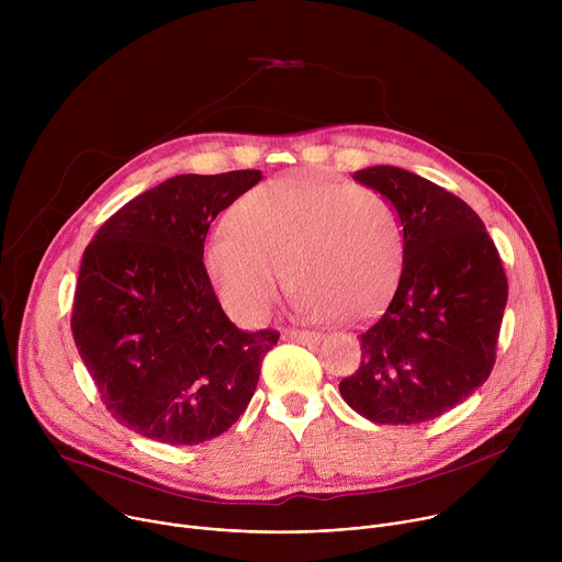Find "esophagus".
Returning a JSON list of instances; mask_svg holds the SVG:
<instances>
[{"mask_svg":"<svg viewBox=\"0 0 562 562\" xmlns=\"http://www.w3.org/2000/svg\"><path fill=\"white\" fill-rule=\"evenodd\" d=\"M284 340H293V342H311V340H317L319 334L315 331H308V329H286L282 334Z\"/></svg>","mask_w":562,"mask_h":562,"instance_id":"obj_1","label":"esophagus"}]
</instances>
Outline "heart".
I'll return each instance as SVG.
<instances>
[{
  "mask_svg": "<svg viewBox=\"0 0 562 562\" xmlns=\"http://www.w3.org/2000/svg\"><path fill=\"white\" fill-rule=\"evenodd\" d=\"M403 226L375 189L293 173L251 191L204 249L222 302L256 323L286 282L311 315L358 319L393 291L403 269Z\"/></svg>",
  "mask_w": 562,
  "mask_h": 562,
  "instance_id": "obj_1",
  "label": "heart"
}]
</instances>
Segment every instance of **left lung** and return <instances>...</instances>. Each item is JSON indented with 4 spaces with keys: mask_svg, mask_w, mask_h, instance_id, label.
<instances>
[{
    "mask_svg": "<svg viewBox=\"0 0 562 562\" xmlns=\"http://www.w3.org/2000/svg\"><path fill=\"white\" fill-rule=\"evenodd\" d=\"M353 180L395 206L405 251L397 289L362 329L360 367L340 393L371 423H427L490 378L507 276L483 220L458 195L397 167L362 169Z\"/></svg>",
    "mask_w": 562,
    "mask_h": 562,
    "instance_id": "1",
    "label": "left lung"
}]
</instances>
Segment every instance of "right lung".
I'll return each instance as SVG.
<instances>
[{
  "label": "right lung",
  "instance_id": "add662e5",
  "mask_svg": "<svg viewBox=\"0 0 562 562\" xmlns=\"http://www.w3.org/2000/svg\"><path fill=\"white\" fill-rule=\"evenodd\" d=\"M260 171L176 176L126 202L79 267L70 329L102 403L131 431L198 445L245 414L276 329H237L204 267L211 222Z\"/></svg>",
  "mask_w": 562,
  "mask_h": 562
}]
</instances>
